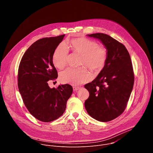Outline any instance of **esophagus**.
Here are the masks:
<instances>
[{
    "mask_svg": "<svg viewBox=\"0 0 153 153\" xmlns=\"http://www.w3.org/2000/svg\"><path fill=\"white\" fill-rule=\"evenodd\" d=\"M73 91H77L78 90H79L80 88V87H79V86H73Z\"/></svg>",
    "mask_w": 153,
    "mask_h": 153,
    "instance_id": "esophagus-1",
    "label": "esophagus"
}]
</instances>
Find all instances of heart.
Masks as SVG:
<instances>
[{
  "instance_id": "obj_1",
  "label": "heart",
  "mask_w": 153,
  "mask_h": 153,
  "mask_svg": "<svg viewBox=\"0 0 153 153\" xmlns=\"http://www.w3.org/2000/svg\"><path fill=\"white\" fill-rule=\"evenodd\" d=\"M70 47L73 54L81 56L79 68H68L61 73L60 80L63 83L79 85L88 82L91 73L86 67L95 73L100 72L104 68L108 57V50L92 40L84 37L72 39ZM69 59L68 50L63 44L59 45L53 54V62L59 69L67 66Z\"/></svg>"
}]
</instances>
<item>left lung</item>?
<instances>
[{
	"mask_svg": "<svg viewBox=\"0 0 153 153\" xmlns=\"http://www.w3.org/2000/svg\"><path fill=\"white\" fill-rule=\"evenodd\" d=\"M101 40L108 50L103 69L91 83L85 85L90 93L85 102L88 114L100 122L121 115L131 93L134 74L129 54L122 43L103 33L88 34Z\"/></svg>",
	"mask_w": 153,
	"mask_h": 153,
	"instance_id": "obj_1",
	"label": "left lung"
}]
</instances>
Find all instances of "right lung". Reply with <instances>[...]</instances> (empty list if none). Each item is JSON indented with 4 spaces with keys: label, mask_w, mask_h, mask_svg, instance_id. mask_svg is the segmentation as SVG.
Masks as SVG:
<instances>
[{
    "label": "right lung",
    "mask_w": 153,
    "mask_h": 153,
    "mask_svg": "<svg viewBox=\"0 0 153 153\" xmlns=\"http://www.w3.org/2000/svg\"><path fill=\"white\" fill-rule=\"evenodd\" d=\"M65 34L40 39L27 49L18 69V88L28 111L36 119L50 122L65 112L72 94L70 85L50 88L48 82L55 80L57 71L53 63V54Z\"/></svg>",
    "instance_id": "obj_1"
}]
</instances>
